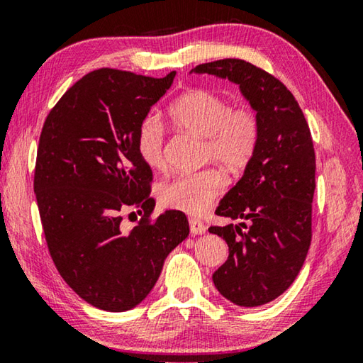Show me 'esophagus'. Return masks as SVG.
Here are the masks:
<instances>
[{
	"label": "esophagus",
	"mask_w": 363,
	"mask_h": 363,
	"mask_svg": "<svg viewBox=\"0 0 363 363\" xmlns=\"http://www.w3.org/2000/svg\"><path fill=\"white\" fill-rule=\"evenodd\" d=\"M189 224H190V233H192V235H203L206 232V225L199 219L192 218L189 220Z\"/></svg>",
	"instance_id": "obj_1"
}]
</instances>
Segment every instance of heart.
I'll use <instances>...</instances> for the list:
<instances>
[{
	"instance_id": "b5f03b06",
	"label": "heart",
	"mask_w": 363,
	"mask_h": 363,
	"mask_svg": "<svg viewBox=\"0 0 363 363\" xmlns=\"http://www.w3.org/2000/svg\"><path fill=\"white\" fill-rule=\"evenodd\" d=\"M168 118L176 130L203 139V158L238 171L251 162L259 143V118L251 107L232 108L223 96L192 89L171 104ZM136 150L147 167L164 168V133L153 116L138 128ZM225 181L216 169L182 174L160 189V201L171 210L201 214L223 194Z\"/></svg>"
}]
</instances>
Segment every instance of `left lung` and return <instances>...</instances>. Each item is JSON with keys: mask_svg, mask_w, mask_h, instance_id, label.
<instances>
[{"mask_svg": "<svg viewBox=\"0 0 363 363\" xmlns=\"http://www.w3.org/2000/svg\"><path fill=\"white\" fill-rule=\"evenodd\" d=\"M190 73L238 84L259 118L255 155L216 208L218 216L248 224L208 230L229 247L227 261L213 274L218 291L242 307L267 304L298 277L311 247L315 152L309 125L286 86L247 60H214Z\"/></svg>", "mask_w": 363, "mask_h": 363, "instance_id": "8db88e82", "label": "left lung"}]
</instances>
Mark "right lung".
<instances>
[{"label": "right lung", "instance_id": "right-lung-1", "mask_svg": "<svg viewBox=\"0 0 363 363\" xmlns=\"http://www.w3.org/2000/svg\"><path fill=\"white\" fill-rule=\"evenodd\" d=\"M174 77L94 70L60 97L43 126L33 189L49 253L67 285L97 309L125 312L143 303L189 235L182 211L150 219L152 169L136 150L140 121ZM130 211L143 218L126 233L121 220Z\"/></svg>", "mask_w": 363, "mask_h": 363}]
</instances>
